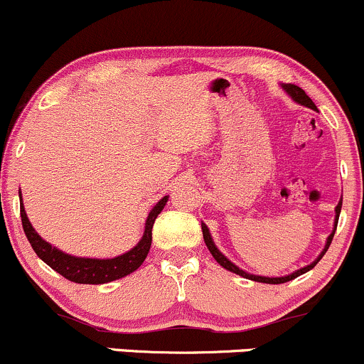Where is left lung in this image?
I'll list each match as a JSON object with an SVG mask.
<instances>
[{
	"label": "left lung",
	"instance_id": "left-lung-1",
	"mask_svg": "<svg viewBox=\"0 0 364 364\" xmlns=\"http://www.w3.org/2000/svg\"><path fill=\"white\" fill-rule=\"evenodd\" d=\"M281 88H283L284 92L288 93L289 97H291V100L296 102V104H300V105H303V107H309V109H311V110H317V105H315L314 102H311V98H310L309 95H306V93L303 92V90H301L300 87H296V85H291V83H284V85H281ZM341 208H343V198H341L339 204H337V206H336L334 228H332L331 235H328V237H327L326 247H323L322 252H320V254H318V257L315 259L314 262H311V264H309V266H305V267L298 269V271L291 272V274L279 276V277L257 276V274H250V272L243 271V269L238 267L237 264H233L232 260H230L228 257H226V255L223 254V252H221L220 249H218V247H216V243H215V240H213L211 233H209V228H208V226L204 225V223H200V226H203V237H204V243H206V247H208V249H209V252H211V255H213V257H215V260H216L218 264H220L221 267H225L226 271L233 272V274H238V276L245 277V279H250V281H257V283H266V284H281V283H288V281L294 279V277H298V276L305 274V272H309L310 269H314L315 266H317V264H318V260L322 259L323 255H326V252H327V249H328V245H331L332 238H334V233H336V228H337V221H339V215H341Z\"/></svg>",
	"mask_w": 364,
	"mask_h": 364
}]
</instances>
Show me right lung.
I'll use <instances>...</instances> for the list:
<instances>
[{
  "label": "right lung",
  "instance_id": "obj_1",
  "mask_svg": "<svg viewBox=\"0 0 364 364\" xmlns=\"http://www.w3.org/2000/svg\"><path fill=\"white\" fill-rule=\"evenodd\" d=\"M168 196L161 198L155 206L151 208V211L148 213L146 223H144V233L141 237V240L132 247L131 250H127L126 254L117 255L112 259H95V257H76V255L66 254V252L59 250L58 247L50 245L49 242H46L36 232L32 223L28 221L27 213H25L23 200H21V192H20V215H21V225H23V232L27 235L30 245L38 259H42L49 267H53L55 272H59L63 277L73 281V283L78 284H104L110 283V281L121 279V277L131 274L138 269L141 264L146 259L149 247H151V230L155 225L156 216L160 215L161 209L165 208Z\"/></svg>",
  "mask_w": 364,
  "mask_h": 364
}]
</instances>
